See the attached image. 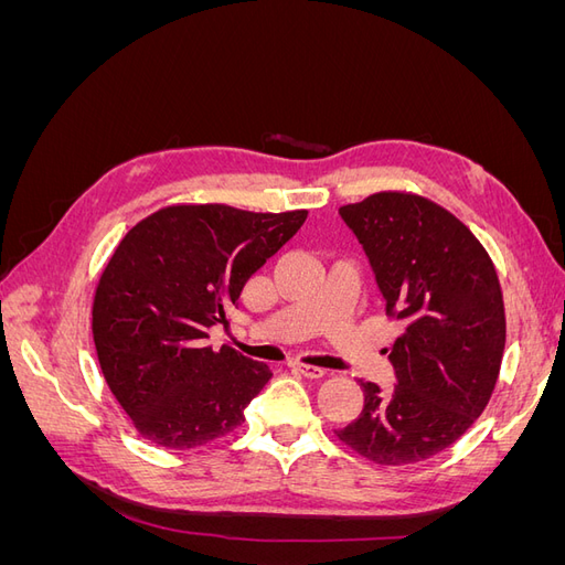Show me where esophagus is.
<instances>
[{"mask_svg":"<svg viewBox=\"0 0 565 565\" xmlns=\"http://www.w3.org/2000/svg\"><path fill=\"white\" fill-rule=\"evenodd\" d=\"M292 367H295L299 374H303V377H309V380H320V377H324V370H322V367H316V365L295 363Z\"/></svg>","mask_w":565,"mask_h":565,"instance_id":"obj_1","label":"esophagus"}]
</instances>
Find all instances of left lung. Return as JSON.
<instances>
[{"mask_svg":"<svg viewBox=\"0 0 565 565\" xmlns=\"http://www.w3.org/2000/svg\"><path fill=\"white\" fill-rule=\"evenodd\" d=\"M339 216L403 332L388 349L396 384L361 382L363 413L337 436L374 465H415L465 436L498 384L507 341L498 270L457 216L422 195L374 193Z\"/></svg>","mask_w":565,"mask_h":565,"instance_id":"1","label":"left lung"}]
</instances>
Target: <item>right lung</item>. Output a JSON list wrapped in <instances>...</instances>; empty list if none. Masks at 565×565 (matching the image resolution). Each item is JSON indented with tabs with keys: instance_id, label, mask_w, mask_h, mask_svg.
<instances>
[{
	"instance_id": "add662e5",
	"label": "right lung",
	"mask_w": 565,
	"mask_h": 565,
	"mask_svg": "<svg viewBox=\"0 0 565 565\" xmlns=\"http://www.w3.org/2000/svg\"><path fill=\"white\" fill-rule=\"evenodd\" d=\"M309 212L256 214L228 204H172L139 221L98 280L92 332L100 370L143 438L191 450L228 436L273 377L210 328L226 320L252 273Z\"/></svg>"
}]
</instances>
